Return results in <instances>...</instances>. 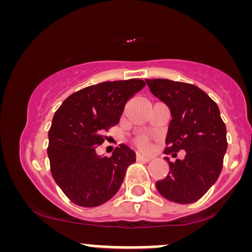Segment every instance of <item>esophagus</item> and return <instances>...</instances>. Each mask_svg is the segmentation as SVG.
<instances>
[{
  "instance_id": "esophagus-1",
  "label": "esophagus",
  "mask_w": 252,
  "mask_h": 252,
  "mask_svg": "<svg viewBox=\"0 0 252 252\" xmlns=\"http://www.w3.org/2000/svg\"><path fill=\"white\" fill-rule=\"evenodd\" d=\"M152 156H146V155H142V154H136V160L137 161H146V162H148V161L152 160Z\"/></svg>"
}]
</instances>
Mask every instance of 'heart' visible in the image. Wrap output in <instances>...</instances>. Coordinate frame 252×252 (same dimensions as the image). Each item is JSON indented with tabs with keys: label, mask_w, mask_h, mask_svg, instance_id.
Segmentation results:
<instances>
[{
	"label": "heart",
	"mask_w": 252,
	"mask_h": 252,
	"mask_svg": "<svg viewBox=\"0 0 252 252\" xmlns=\"http://www.w3.org/2000/svg\"><path fill=\"white\" fill-rule=\"evenodd\" d=\"M135 146L138 149L142 150V152H149L152 149V142H150V138L148 135H140L135 138L134 141Z\"/></svg>",
	"instance_id": "b5f03b06"
}]
</instances>
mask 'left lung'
Masks as SVG:
<instances>
[{
    "instance_id": "left-lung-1",
    "label": "left lung",
    "mask_w": 252,
    "mask_h": 252,
    "mask_svg": "<svg viewBox=\"0 0 252 252\" xmlns=\"http://www.w3.org/2000/svg\"><path fill=\"white\" fill-rule=\"evenodd\" d=\"M149 90L169 106L172 121L164 154L173 158L185 150L182 160L170 162L166 178L156 181L160 194L178 204H192L211 189L220 175L227 149L226 126L215 100L198 86L169 79H146Z\"/></svg>"
}]
</instances>
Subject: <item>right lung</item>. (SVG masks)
Returning <instances> with one entry per match:
<instances>
[{"label": "right lung", "instance_id": "right-lung-1", "mask_svg": "<svg viewBox=\"0 0 252 252\" xmlns=\"http://www.w3.org/2000/svg\"><path fill=\"white\" fill-rule=\"evenodd\" d=\"M142 79L115 80L88 86L63 100L48 131L47 154L54 181L73 204L96 207L112 198L122 185L135 152L120 144L112 156H98L111 126L122 116L126 103L141 91Z\"/></svg>", "mask_w": 252, "mask_h": 252}]
</instances>
